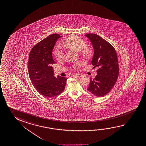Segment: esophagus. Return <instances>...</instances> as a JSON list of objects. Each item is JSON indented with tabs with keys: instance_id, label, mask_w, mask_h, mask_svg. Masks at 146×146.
I'll return each mask as SVG.
<instances>
[{
	"instance_id": "obj_1",
	"label": "esophagus",
	"mask_w": 146,
	"mask_h": 146,
	"mask_svg": "<svg viewBox=\"0 0 146 146\" xmlns=\"http://www.w3.org/2000/svg\"><path fill=\"white\" fill-rule=\"evenodd\" d=\"M75 76L78 77H83V75L81 74H76L75 75Z\"/></svg>"
}]
</instances>
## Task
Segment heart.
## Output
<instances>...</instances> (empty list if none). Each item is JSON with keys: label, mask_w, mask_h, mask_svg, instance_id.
<instances>
[{"label": "heart", "mask_w": 146, "mask_h": 146, "mask_svg": "<svg viewBox=\"0 0 146 146\" xmlns=\"http://www.w3.org/2000/svg\"><path fill=\"white\" fill-rule=\"evenodd\" d=\"M62 46L67 48H69L75 51H78L79 54L84 58H88L92 54L91 46L86 44L82 38L76 35H71L66 38L62 43ZM53 54L58 60H61L64 58V53L59 45H56L53 50ZM84 65V62H75L73 67L76 69H79Z\"/></svg>", "instance_id": "b5f03b06"}]
</instances>
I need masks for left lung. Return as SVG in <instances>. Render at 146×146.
<instances>
[{
	"instance_id": "8db88e82",
	"label": "left lung",
	"mask_w": 146,
	"mask_h": 146,
	"mask_svg": "<svg viewBox=\"0 0 146 146\" xmlns=\"http://www.w3.org/2000/svg\"><path fill=\"white\" fill-rule=\"evenodd\" d=\"M85 36L93 46L94 53L92 65L98 67L97 75L91 78L88 91L97 97H102L108 93L117 81L119 74L117 54L110 43L96 34Z\"/></svg>"
}]
</instances>
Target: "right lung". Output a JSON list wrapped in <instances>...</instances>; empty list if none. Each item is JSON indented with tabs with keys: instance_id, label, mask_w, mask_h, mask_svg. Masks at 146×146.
I'll return each instance as SVG.
<instances>
[{
	"instance_id": "obj_1",
	"label": "right lung",
	"mask_w": 146,
	"mask_h": 146,
	"mask_svg": "<svg viewBox=\"0 0 146 146\" xmlns=\"http://www.w3.org/2000/svg\"><path fill=\"white\" fill-rule=\"evenodd\" d=\"M62 36L52 34L37 43L31 49L29 58V76L38 93L53 98L64 91L67 78L54 77L51 66L55 64L52 51L58 38Z\"/></svg>"
}]
</instances>
